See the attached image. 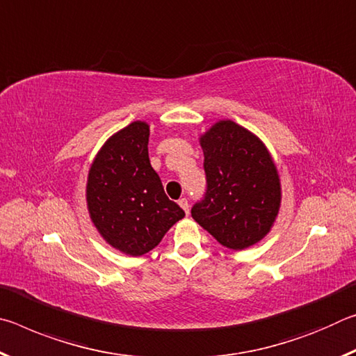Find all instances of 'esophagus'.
<instances>
[{
    "label": "esophagus",
    "instance_id": "obj_1",
    "mask_svg": "<svg viewBox=\"0 0 356 356\" xmlns=\"http://www.w3.org/2000/svg\"><path fill=\"white\" fill-rule=\"evenodd\" d=\"M179 206L185 210V213H186V215H188V212H190V206H188V200H186V197H182V200H179Z\"/></svg>",
    "mask_w": 356,
    "mask_h": 356
}]
</instances>
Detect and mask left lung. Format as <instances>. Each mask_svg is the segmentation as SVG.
I'll use <instances>...</instances> for the list:
<instances>
[{"label": "left lung", "mask_w": 356, "mask_h": 356, "mask_svg": "<svg viewBox=\"0 0 356 356\" xmlns=\"http://www.w3.org/2000/svg\"><path fill=\"white\" fill-rule=\"evenodd\" d=\"M207 190L191 216L229 250L262 240L280 212L281 184L267 147L232 120H220L200 138Z\"/></svg>", "instance_id": "1"}]
</instances>
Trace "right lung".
I'll return each instance as SVG.
<instances>
[{"mask_svg":"<svg viewBox=\"0 0 356 356\" xmlns=\"http://www.w3.org/2000/svg\"><path fill=\"white\" fill-rule=\"evenodd\" d=\"M147 144L149 125L131 122L104 144L88 176L86 201L94 226L113 248L130 256L154 250L185 216L150 166Z\"/></svg>","mask_w":356,"mask_h":356,"instance_id":"right-lung-1","label":"right lung"}]
</instances>
